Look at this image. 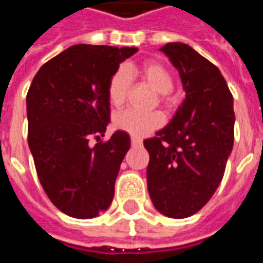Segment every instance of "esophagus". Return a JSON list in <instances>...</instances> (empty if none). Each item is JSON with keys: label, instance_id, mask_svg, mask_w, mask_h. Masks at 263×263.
<instances>
[{"label": "esophagus", "instance_id": "1", "mask_svg": "<svg viewBox=\"0 0 263 263\" xmlns=\"http://www.w3.org/2000/svg\"><path fill=\"white\" fill-rule=\"evenodd\" d=\"M131 143H132V146H139V145L142 143V139H139V138H137V137H132Z\"/></svg>", "mask_w": 263, "mask_h": 263}]
</instances>
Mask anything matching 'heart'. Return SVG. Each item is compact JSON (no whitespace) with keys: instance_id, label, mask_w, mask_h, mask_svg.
Here are the masks:
<instances>
[{"instance_id":"heart-1","label":"heart","mask_w":263,"mask_h":263,"mask_svg":"<svg viewBox=\"0 0 263 263\" xmlns=\"http://www.w3.org/2000/svg\"><path fill=\"white\" fill-rule=\"evenodd\" d=\"M131 76L142 77L156 91L163 94L162 96L163 101H167L166 94L173 88V79L171 73L158 62L148 60L138 66L126 65L125 67H121L111 76L107 86V97L112 107L118 108L126 101ZM163 122H165V117L159 111L142 112L134 108L125 109L115 115L114 118L115 128L129 134L132 137H145L149 132L160 128Z\"/></svg>"}]
</instances>
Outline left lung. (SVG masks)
Instances as JSON below:
<instances>
[{
	"instance_id": "1",
	"label": "left lung",
	"mask_w": 263,
	"mask_h": 263,
	"mask_svg": "<svg viewBox=\"0 0 263 263\" xmlns=\"http://www.w3.org/2000/svg\"><path fill=\"white\" fill-rule=\"evenodd\" d=\"M186 98L172 121L145 139L148 192L155 209L171 218L201 210L220 186L234 145L232 94L217 66L186 43H166Z\"/></svg>"
}]
</instances>
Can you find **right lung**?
Instances as JSON below:
<instances>
[{
    "label": "right lung",
    "instance_id": "obj_1",
    "mask_svg": "<svg viewBox=\"0 0 263 263\" xmlns=\"http://www.w3.org/2000/svg\"><path fill=\"white\" fill-rule=\"evenodd\" d=\"M137 48L74 45L46 62L26 94L28 143L39 182L50 201L74 218H92L108 209L115 179L131 146L129 135L109 122L107 86L120 63Z\"/></svg>",
    "mask_w": 263,
    "mask_h": 263
}]
</instances>
